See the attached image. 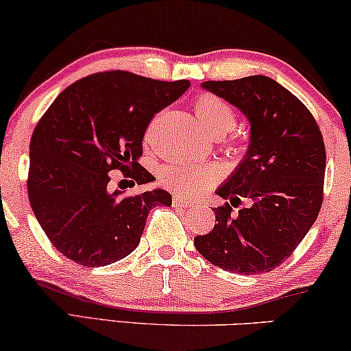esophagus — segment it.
<instances>
[{"label": "esophagus", "mask_w": 351, "mask_h": 351, "mask_svg": "<svg viewBox=\"0 0 351 351\" xmlns=\"http://www.w3.org/2000/svg\"><path fill=\"white\" fill-rule=\"evenodd\" d=\"M172 204L176 206H184V208H191V206H193V201L191 199H186V198H184V196H179V195H176L174 198H172Z\"/></svg>", "instance_id": "obj_1"}]
</instances>
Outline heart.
<instances>
[{
  "label": "heart",
  "instance_id": "1",
  "mask_svg": "<svg viewBox=\"0 0 351 351\" xmlns=\"http://www.w3.org/2000/svg\"><path fill=\"white\" fill-rule=\"evenodd\" d=\"M196 118L213 136H223L237 123V113L215 94H201L193 102ZM222 171L217 165H169L162 167L160 179L167 189L185 196H198L217 184Z\"/></svg>",
  "mask_w": 351,
  "mask_h": 351
}]
</instances>
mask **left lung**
I'll return each instance as SVG.
<instances>
[{"label":"left lung","instance_id":"obj_1","mask_svg":"<svg viewBox=\"0 0 351 351\" xmlns=\"http://www.w3.org/2000/svg\"><path fill=\"white\" fill-rule=\"evenodd\" d=\"M203 88L246 114L251 143L217 190L230 203L214 208L213 232L195 238L206 261L256 275L281 265L299 246L323 204L326 148L310 110L275 80L254 75L204 81ZM243 199L246 208L232 213Z\"/></svg>","mask_w":351,"mask_h":351}]
</instances>
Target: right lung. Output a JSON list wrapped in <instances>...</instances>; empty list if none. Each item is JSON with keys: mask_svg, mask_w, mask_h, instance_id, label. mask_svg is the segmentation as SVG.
Masks as SVG:
<instances>
[{"mask_svg": "<svg viewBox=\"0 0 351 351\" xmlns=\"http://www.w3.org/2000/svg\"><path fill=\"white\" fill-rule=\"evenodd\" d=\"M190 81H160L124 70L81 78L46 110L30 142L28 199L57 251L84 267H104L138 246L153 208L171 206L166 190L108 191L110 171L142 185L155 180L138 165L156 113Z\"/></svg>", "mask_w": 351, "mask_h": 351, "instance_id": "right-lung-1", "label": "right lung"}]
</instances>
